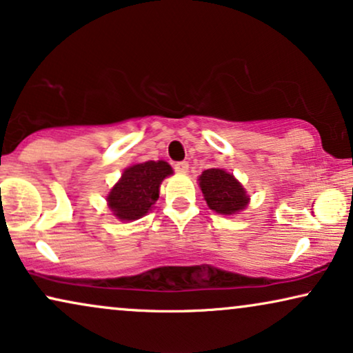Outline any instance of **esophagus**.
<instances>
[{
  "mask_svg": "<svg viewBox=\"0 0 353 353\" xmlns=\"http://www.w3.org/2000/svg\"><path fill=\"white\" fill-rule=\"evenodd\" d=\"M174 171L179 172V174H185L187 171H189V163H187V161H177L176 164H174Z\"/></svg>",
  "mask_w": 353,
  "mask_h": 353,
  "instance_id": "esophagus-1",
  "label": "esophagus"
}]
</instances>
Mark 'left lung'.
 I'll return each mask as SVG.
<instances>
[{
	"label": "left lung",
	"mask_w": 353,
	"mask_h": 353,
	"mask_svg": "<svg viewBox=\"0 0 353 353\" xmlns=\"http://www.w3.org/2000/svg\"><path fill=\"white\" fill-rule=\"evenodd\" d=\"M200 187L206 203L211 210L221 214H234L243 210L248 203L245 190L232 174L224 169L211 168L200 176Z\"/></svg>",
	"instance_id": "8db88e82"
}]
</instances>
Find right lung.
Wrapping results in <instances>:
<instances>
[{"label": "right lung", "instance_id": "obj_1", "mask_svg": "<svg viewBox=\"0 0 353 353\" xmlns=\"http://www.w3.org/2000/svg\"><path fill=\"white\" fill-rule=\"evenodd\" d=\"M169 174L172 169L166 161H147L128 168L108 195L110 208L122 221L142 218L159 199V184Z\"/></svg>", "mask_w": 353, "mask_h": 353}]
</instances>
